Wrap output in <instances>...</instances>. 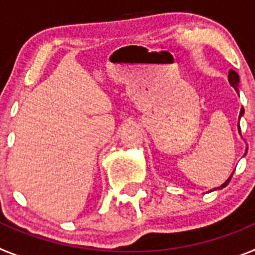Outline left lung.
I'll return each mask as SVG.
<instances>
[{"mask_svg":"<svg viewBox=\"0 0 255 255\" xmlns=\"http://www.w3.org/2000/svg\"><path fill=\"white\" fill-rule=\"evenodd\" d=\"M229 83H230V85H231V87H233L234 89H235L236 93L239 94V83H240V78H239V75L235 73V71H234V70H230V73H229ZM243 115H244V108L242 107V110H240V116H239V119H242ZM238 129H239V134L242 135V130H240V125H239V124H238ZM247 152H248V148H247V149H245L244 155L247 154ZM233 175H234V172L231 173V175H230L229 179H227L226 181H225L224 184H222V185L218 186V188H215V189H213V190H221V189H224L225 186L229 185V182H230V180H231V177H233Z\"/></svg>","mask_w":255,"mask_h":255,"instance_id":"left-lung-1","label":"left lung"}]
</instances>
